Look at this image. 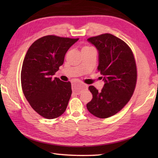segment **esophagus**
<instances>
[{
  "label": "esophagus",
  "instance_id": "34e87169",
  "mask_svg": "<svg viewBox=\"0 0 158 158\" xmlns=\"http://www.w3.org/2000/svg\"><path fill=\"white\" fill-rule=\"evenodd\" d=\"M87 88V85L83 83H75L73 84V90L74 93H75L76 94H79L83 89Z\"/></svg>",
  "mask_w": 158,
  "mask_h": 158
}]
</instances>
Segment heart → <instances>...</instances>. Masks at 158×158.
<instances>
[{
    "instance_id": "b5f03b06",
    "label": "heart",
    "mask_w": 158,
    "mask_h": 158,
    "mask_svg": "<svg viewBox=\"0 0 158 158\" xmlns=\"http://www.w3.org/2000/svg\"><path fill=\"white\" fill-rule=\"evenodd\" d=\"M89 48H91V47H89V46H85L83 49H89Z\"/></svg>"
}]
</instances>
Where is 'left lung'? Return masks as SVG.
Segmentation results:
<instances>
[{"mask_svg":"<svg viewBox=\"0 0 158 158\" xmlns=\"http://www.w3.org/2000/svg\"><path fill=\"white\" fill-rule=\"evenodd\" d=\"M88 41L98 49V70L105 85L100 92L93 85L89 87L93 98L87 104V109L97 117L107 118L122 110L135 91V57L125 42L109 33L90 37Z\"/></svg>","mask_w":158,"mask_h":158,"instance_id":"1","label":"left lung"}]
</instances>
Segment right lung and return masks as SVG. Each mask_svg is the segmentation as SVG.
<instances>
[{
    "label": "right lung",
    "instance_id": "1",
    "mask_svg": "<svg viewBox=\"0 0 158 158\" xmlns=\"http://www.w3.org/2000/svg\"><path fill=\"white\" fill-rule=\"evenodd\" d=\"M79 39L43 36L30 47L21 71L23 93L32 108L52 119L64 113L72 94L71 83L53 75L64 63L69 49Z\"/></svg>",
    "mask_w": 158,
    "mask_h": 158
}]
</instances>
